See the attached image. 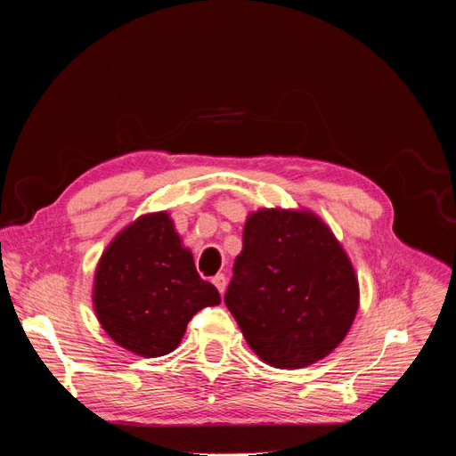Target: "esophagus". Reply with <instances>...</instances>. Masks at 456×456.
Here are the masks:
<instances>
[{
  "label": "esophagus",
  "mask_w": 456,
  "mask_h": 456,
  "mask_svg": "<svg viewBox=\"0 0 456 456\" xmlns=\"http://www.w3.org/2000/svg\"><path fill=\"white\" fill-rule=\"evenodd\" d=\"M213 285L218 289V293L223 295L226 291V275L224 273H218L213 278Z\"/></svg>",
  "instance_id": "1"
}]
</instances>
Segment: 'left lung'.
I'll return each instance as SVG.
<instances>
[{"label":"left lung","mask_w":456,"mask_h":456,"mask_svg":"<svg viewBox=\"0 0 456 456\" xmlns=\"http://www.w3.org/2000/svg\"><path fill=\"white\" fill-rule=\"evenodd\" d=\"M224 302L262 362L302 369L348 335L360 281L322 216L305 207H262L245 218Z\"/></svg>","instance_id":"1"}]
</instances>
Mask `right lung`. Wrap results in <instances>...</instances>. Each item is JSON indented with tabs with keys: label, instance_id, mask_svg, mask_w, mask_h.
Masks as SVG:
<instances>
[{
	"label": "right lung",
	"instance_id": "right-lung-1",
	"mask_svg": "<svg viewBox=\"0 0 456 456\" xmlns=\"http://www.w3.org/2000/svg\"><path fill=\"white\" fill-rule=\"evenodd\" d=\"M220 295L203 281L194 255L167 211L141 215L102 251L93 278V310L118 346L159 357L181 344L188 322Z\"/></svg>",
	"mask_w": 456,
	"mask_h": 456
}]
</instances>
